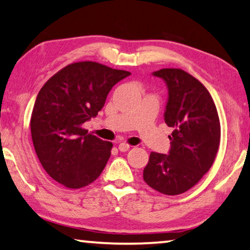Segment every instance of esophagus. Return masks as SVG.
Masks as SVG:
<instances>
[{"mask_svg":"<svg viewBox=\"0 0 250 250\" xmlns=\"http://www.w3.org/2000/svg\"><path fill=\"white\" fill-rule=\"evenodd\" d=\"M129 148H130V146H129V145H126V144H125V142H121V144L119 145V150H120L121 152H125V151H128Z\"/></svg>","mask_w":250,"mask_h":250,"instance_id":"1","label":"esophagus"}]
</instances>
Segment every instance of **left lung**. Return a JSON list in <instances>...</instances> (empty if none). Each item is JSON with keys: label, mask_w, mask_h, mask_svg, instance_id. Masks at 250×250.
Instances as JSON below:
<instances>
[{"label": "left lung", "mask_w": 250, "mask_h": 250, "mask_svg": "<svg viewBox=\"0 0 250 250\" xmlns=\"http://www.w3.org/2000/svg\"><path fill=\"white\" fill-rule=\"evenodd\" d=\"M152 75L167 85L164 119L173 131L168 154L150 153L144 180L164 195H180L212 166L220 142L219 117L210 93L191 74L180 69H161Z\"/></svg>", "instance_id": "8db88e82"}]
</instances>
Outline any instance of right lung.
<instances>
[{"mask_svg":"<svg viewBox=\"0 0 250 250\" xmlns=\"http://www.w3.org/2000/svg\"><path fill=\"white\" fill-rule=\"evenodd\" d=\"M130 74L97 62H77L42 86L31 116V134L39 160L52 179L79 189L101 175L112 144L88 133L82 125L98 116L110 90Z\"/></svg>","mask_w":250,"mask_h":250,"instance_id":"1","label":"right lung"}]
</instances>
